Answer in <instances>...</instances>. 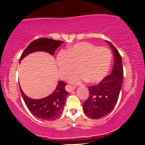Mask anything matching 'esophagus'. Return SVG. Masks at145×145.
<instances>
[{"label": "esophagus", "instance_id": "34e87169", "mask_svg": "<svg viewBox=\"0 0 145 145\" xmlns=\"http://www.w3.org/2000/svg\"><path fill=\"white\" fill-rule=\"evenodd\" d=\"M76 89V86H71V85H67L66 86V90L69 92H71V91H74V90Z\"/></svg>", "mask_w": 145, "mask_h": 145}]
</instances>
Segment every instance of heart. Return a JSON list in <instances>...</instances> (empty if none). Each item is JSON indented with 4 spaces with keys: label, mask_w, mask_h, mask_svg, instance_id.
I'll return each mask as SVG.
<instances>
[{
    "label": "heart",
    "mask_w": 145,
    "mask_h": 145,
    "mask_svg": "<svg viewBox=\"0 0 145 145\" xmlns=\"http://www.w3.org/2000/svg\"><path fill=\"white\" fill-rule=\"evenodd\" d=\"M112 61V54L107 48L97 47L89 42L75 44L61 50L56 56L59 76L67 78L76 70L79 71L69 78L72 83H80L86 80L96 83L102 80L108 72Z\"/></svg>",
    "instance_id": "1"
}]
</instances>
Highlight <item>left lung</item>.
<instances>
[{
  "instance_id": "8db88e82",
  "label": "left lung",
  "mask_w": 145,
  "mask_h": 145,
  "mask_svg": "<svg viewBox=\"0 0 145 145\" xmlns=\"http://www.w3.org/2000/svg\"><path fill=\"white\" fill-rule=\"evenodd\" d=\"M107 43L113 50L114 66L109 76L97 84L89 87V96L83 103V110L86 115L91 119H100L112 110L119 99L122 86L123 68L121 56L110 42Z\"/></svg>"
}]
</instances>
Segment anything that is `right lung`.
I'll return each instance as SVG.
<instances>
[{
  "label": "right lung",
  "instance_id": "1",
  "mask_svg": "<svg viewBox=\"0 0 145 145\" xmlns=\"http://www.w3.org/2000/svg\"><path fill=\"white\" fill-rule=\"evenodd\" d=\"M63 43L61 41L54 40L48 38L35 39L23 52L20 58V63L25 56L34 52L44 51L53 55L56 48H59ZM66 84H67L63 81H59L52 93L40 99H33L28 97L23 93L20 86V90L25 104L33 115L43 120L52 121L59 118L64 109L66 97L69 94L65 89Z\"/></svg>",
  "mask_w": 145,
  "mask_h": 145
}]
</instances>
